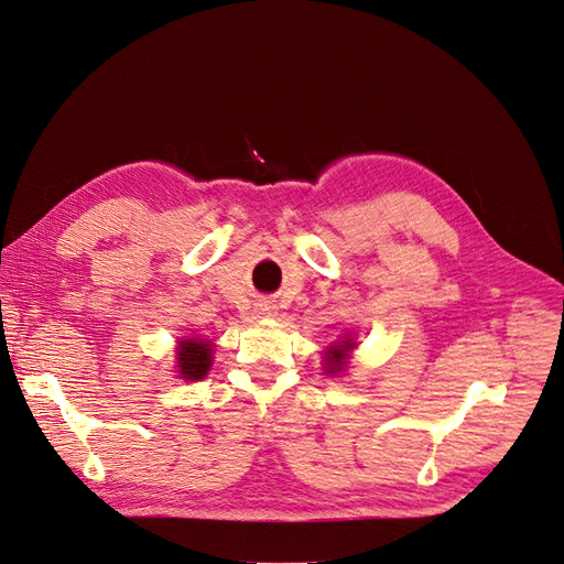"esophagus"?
<instances>
[{
  "label": "esophagus",
  "mask_w": 564,
  "mask_h": 564,
  "mask_svg": "<svg viewBox=\"0 0 564 564\" xmlns=\"http://www.w3.org/2000/svg\"><path fill=\"white\" fill-rule=\"evenodd\" d=\"M259 312H261V314H268V317H270V314H275V305L259 303Z\"/></svg>",
  "instance_id": "1"
}]
</instances>
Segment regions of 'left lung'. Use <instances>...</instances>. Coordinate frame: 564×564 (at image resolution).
<instances>
[{"mask_svg":"<svg viewBox=\"0 0 564 564\" xmlns=\"http://www.w3.org/2000/svg\"><path fill=\"white\" fill-rule=\"evenodd\" d=\"M354 347V340H345L340 347H330L328 356H326V366L328 372H340L345 368V360H347V349Z\"/></svg>","mask_w":564,"mask_h":564,"instance_id":"obj_1","label":"left lung"}]
</instances>
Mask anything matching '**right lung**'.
Returning <instances> with one entry per match:
<instances>
[{
	"mask_svg": "<svg viewBox=\"0 0 564 564\" xmlns=\"http://www.w3.org/2000/svg\"><path fill=\"white\" fill-rule=\"evenodd\" d=\"M213 364V349L204 340H183L177 349V368L185 379H204Z\"/></svg>",
	"mask_w": 564,
	"mask_h": 564,
	"instance_id": "right-lung-1",
	"label": "right lung"
}]
</instances>
